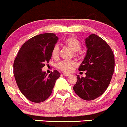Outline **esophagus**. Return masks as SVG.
Returning a JSON list of instances; mask_svg holds the SVG:
<instances>
[{"label": "esophagus", "mask_w": 127, "mask_h": 127, "mask_svg": "<svg viewBox=\"0 0 127 127\" xmlns=\"http://www.w3.org/2000/svg\"><path fill=\"white\" fill-rule=\"evenodd\" d=\"M63 75H64V76H69V75H70V74H68V73H63Z\"/></svg>", "instance_id": "obj_1"}]
</instances>
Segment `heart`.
<instances>
[{"mask_svg":"<svg viewBox=\"0 0 127 127\" xmlns=\"http://www.w3.org/2000/svg\"><path fill=\"white\" fill-rule=\"evenodd\" d=\"M64 44L71 48L74 51V54L76 55V51H79L81 49V44L80 42L75 37H69L67 38L64 40ZM59 46L58 44H56L53 47L51 52V55L52 58H56L59 56ZM76 65V62L73 60L69 61H59L56 64V67L59 70L62 71L64 73H69L72 70L73 68Z\"/></svg>","mask_w":127,"mask_h":127,"instance_id":"1","label":"heart"}]
</instances>
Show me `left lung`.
I'll list each match as a JSON object with an SVG mask.
<instances>
[{
  "instance_id": "left-lung-1",
  "label": "left lung",
  "mask_w": 127,
  "mask_h": 127,
  "mask_svg": "<svg viewBox=\"0 0 127 127\" xmlns=\"http://www.w3.org/2000/svg\"><path fill=\"white\" fill-rule=\"evenodd\" d=\"M85 44L87 54L78 70L85 71L86 76L77 75L73 90L83 100H92L100 97L109 86L115 68V57L109 45L95 34L85 39Z\"/></svg>"
}]
</instances>
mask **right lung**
<instances>
[{"mask_svg":"<svg viewBox=\"0 0 127 127\" xmlns=\"http://www.w3.org/2000/svg\"><path fill=\"white\" fill-rule=\"evenodd\" d=\"M58 38L54 33L33 36L21 46L13 64V73L19 91L33 102H44L51 95L56 80L57 70L47 75L42 68L49 63L52 48Z\"/></svg>","mask_w":127,"mask_h":127,"instance_id":"1","label":"right lung"}]
</instances>
